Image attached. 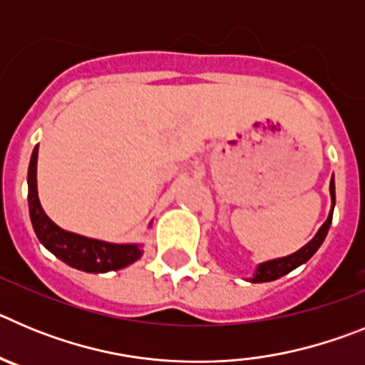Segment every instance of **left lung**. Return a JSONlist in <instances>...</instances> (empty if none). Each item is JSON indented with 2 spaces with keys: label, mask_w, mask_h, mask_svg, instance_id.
<instances>
[{
  "label": "left lung",
  "mask_w": 365,
  "mask_h": 365,
  "mask_svg": "<svg viewBox=\"0 0 365 365\" xmlns=\"http://www.w3.org/2000/svg\"><path fill=\"white\" fill-rule=\"evenodd\" d=\"M329 192H331V212H329L327 219L320 227V230L316 232V235L309 241L307 245H303L299 250H296L294 254L285 257H276V259H269L263 261L259 265L256 267L254 270L252 278H248L250 283H263V282H274V279L282 278L285 274H289L291 270H294L296 267L303 265V263H307L318 248L322 247L324 243L325 235H327L329 227H331V222H333V210H334V175L331 179V185H329Z\"/></svg>",
  "instance_id": "obj_1"
}]
</instances>
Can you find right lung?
Listing matches in <instances>:
<instances>
[{
	"instance_id": "add662e5",
	"label": "right lung",
	"mask_w": 365,
	"mask_h": 365,
	"mask_svg": "<svg viewBox=\"0 0 365 365\" xmlns=\"http://www.w3.org/2000/svg\"><path fill=\"white\" fill-rule=\"evenodd\" d=\"M38 146L32 150L29 163L27 185H29V215L36 237L49 252L62 259L73 269L83 272L102 274L109 270H118L131 265L144 254L143 245L138 243H109V241L93 240L86 235L60 228L41 208L38 197ZM151 227V222H150Z\"/></svg>"
}]
</instances>
